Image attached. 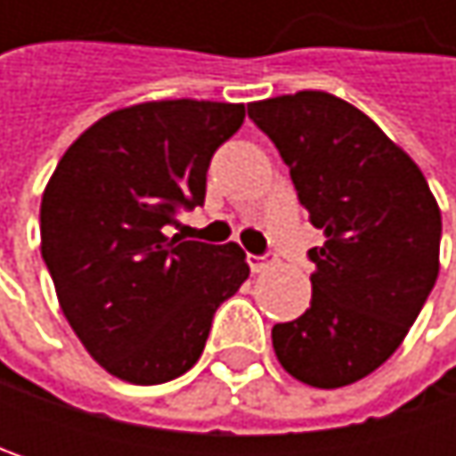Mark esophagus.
Returning <instances> with one entry per match:
<instances>
[{"label":"esophagus","mask_w":456,"mask_h":456,"mask_svg":"<svg viewBox=\"0 0 456 456\" xmlns=\"http://www.w3.org/2000/svg\"><path fill=\"white\" fill-rule=\"evenodd\" d=\"M248 266H250V272H264V269H269L272 266V258H266V256H248Z\"/></svg>","instance_id":"obj_1"}]
</instances>
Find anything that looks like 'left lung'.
Listing matches in <instances>:
<instances>
[{
    "label": "left lung",
    "mask_w": 456,
    "mask_h": 456,
    "mask_svg": "<svg viewBox=\"0 0 456 456\" xmlns=\"http://www.w3.org/2000/svg\"><path fill=\"white\" fill-rule=\"evenodd\" d=\"M324 232L312 306L272 327L280 364L314 388L351 386L407 338L438 277L441 211L417 163L351 102L296 92L248 105Z\"/></svg>",
    "instance_id": "8db88e82"
}]
</instances>
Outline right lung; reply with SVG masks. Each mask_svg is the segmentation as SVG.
Returning <instances> with one entry per match:
<instances>
[{"label": "right lung", "mask_w": 456, "mask_h": 456, "mask_svg": "<svg viewBox=\"0 0 456 456\" xmlns=\"http://www.w3.org/2000/svg\"><path fill=\"white\" fill-rule=\"evenodd\" d=\"M245 105L158 100L108 113L60 158L42 195V258L60 309L110 375L158 386L203 354L216 309L248 280L240 245L166 237L203 206L214 152Z\"/></svg>", "instance_id": "add662e5"}]
</instances>
